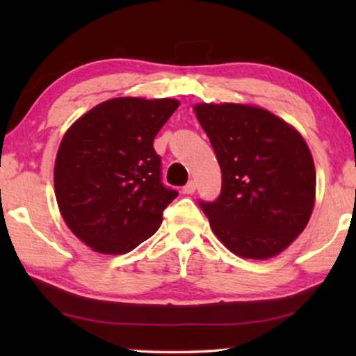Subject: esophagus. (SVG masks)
I'll return each mask as SVG.
<instances>
[{"mask_svg":"<svg viewBox=\"0 0 356 356\" xmlns=\"http://www.w3.org/2000/svg\"><path fill=\"white\" fill-rule=\"evenodd\" d=\"M182 191L185 193V195H193V193L196 191V182H195V180H190V182L184 186Z\"/></svg>","mask_w":356,"mask_h":356,"instance_id":"obj_1","label":"esophagus"}]
</instances>
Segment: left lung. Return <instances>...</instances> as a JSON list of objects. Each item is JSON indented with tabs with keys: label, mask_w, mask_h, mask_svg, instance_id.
<instances>
[{
	"label": "left lung",
	"mask_w": 356,
	"mask_h": 356,
	"mask_svg": "<svg viewBox=\"0 0 356 356\" xmlns=\"http://www.w3.org/2000/svg\"><path fill=\"white\" fill-rule=\"evenodd\" d=\"M221 168V195L200 202L220 242L236 256H278L316 202V166L300 131L256 105L193 106Z\"/></svg>",
	"instance_id": "obj_1"
}]
</instances>
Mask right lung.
<instances>
[{"instance_id":"right-lung-1","label":"right lung","mask_w":356,"mask_h":356,"mask_svg":"<svg viewBox=\"0 0 356 356\" xmlns=\"http://www.w3.org/2000/svg\"><path fill=\"white\" fill-rule=\"evenodd\" d=\"M176 99L116 97L84 113L65 131L55 160L63 220L100 254H125L152 237L177 196L161 184L154 138Z\"/></svg>"}]
</instances>
